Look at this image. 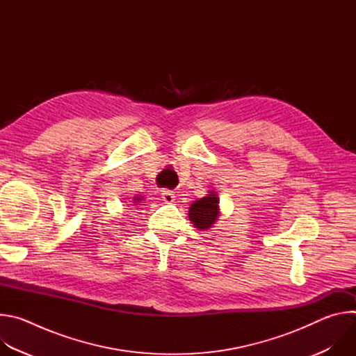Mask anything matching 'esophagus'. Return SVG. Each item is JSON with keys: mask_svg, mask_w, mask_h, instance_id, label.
Wrapping results in <instances>:
<instances>
[{"mask_svg": "<svg viewBox=\"0 0 356 356\" xmlns=\"http://www.w3.org/2000/svg\"><path fill=\"white\" fill-rule=\"evenodd\" d=\"M162 200L166 202V204H172V202L175 201V194H173V191L163 190V191H162Z\"/></svg>", "mask_w": 356, "mask_h": 356, "instance_id": "obj_1", "label": "esophagus"}]
</instances>
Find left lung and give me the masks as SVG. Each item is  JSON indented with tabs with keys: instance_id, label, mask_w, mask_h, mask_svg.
<instances>
[{
	"instance_id": "1",
	"label": "left lung",
	"mask_w": 356,
	"mask_h": 356,
	"mask_svg": "<svg viewBox=\"0 0 356 356\" xmlns=\"http://www.w3.org/2000/svg\"><path fill=\"white\" fill-rule=\"evenodd\" d=\"M209 193L210 194L202 198L193 201V204L188 209V220L191 221L193 227L200 231L210 229L220 217L218 194L213 190H210Z\"/></svg>"
}]
</instances>
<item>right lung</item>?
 I'll return each instance as SVG.
<instances>
[{"mask_svg":"<svg viewBox=\"0 0 356 356\" xmlns=\"http://www.w3.org/2000/svg\"><path fill=\"white\" fill-rule=\"evenodd\" d=\"M142 200H143V195H135L132 200V204L139 206V202H142Z\"/></svg>","mask_w":356,"mask_h":356,"instance_id":"add662e5","label":"right lung"}]
</instances>
